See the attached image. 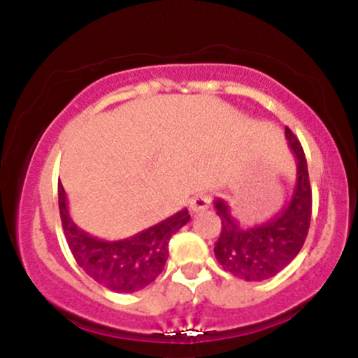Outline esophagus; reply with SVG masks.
Returning a JSON list of instances; mask_svg holds the SVG:
<instances>
[{
	"instance_id": "1",
	"label": "esophagus",
	"mask_w": 358,
	"mask_h": 358,
	"mask_svg": "<svg viewBox=\"0 0 358 358\" xmlns=\"http://www.w3.org/2000/svg\"><path fill=\"white\" fill-rule=\"evenodd\" d=\"M209 206H211V196L206 192H201L197 194V196H194L192 201H190V211L192 213L206 211Z\"/></svg>"
}]
</instances>
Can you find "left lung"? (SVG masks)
I'll list each match as a JSON object with an SVG mask.
<instances>
[{"instance_id":"1","label":"left lung","mask_w":358,"mask_h":358,"mask_svg":"<svg viewBox=\"0 0 358 358\" xmlns=\"http://www.w3.org/2000/svg\"><path fill=\"white\" fill-rule=\"evenodd\" d=\"M286 138L296 157V183L289 202L273 218L244 227L232 216L230 206L215 199L222 234L215 244V256L223 270L237 279L258 282L286 268L305 244L312 216V189L305 152L289 128Z\"/></svg>"}]
</instances>
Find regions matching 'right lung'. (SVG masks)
<instances>
[{
  "label": "right lung",
  "instance_id": "add662e5",
  "mask_svg": "<svg viewBox=\"0 0 358 358\" xmlns=\"http://www.w3.org/2000/svg\"><path fill=\"white\" fill-rule=\"evenodd\" d=\"M59 208L69 249L78 265L115 292H136L154 282L164 270L169 239L190 220L189 211L182 209L128 239L103 241L72 222L62 185H59Z\"/></svg>",
  "mask_w": 358,
  "mask_h": 358
}]
</instances>
